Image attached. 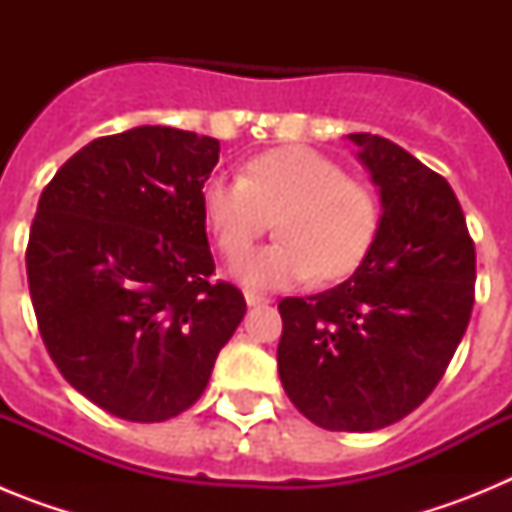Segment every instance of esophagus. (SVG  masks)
I'll return each instance as SVG.
<instances>
[{"mask_svg":"<svg viewBox=\"0 0 512 512\" xmlns=\"http://www.w3.org/2000/svg\"><path fill=\"white\" fill-rule=\"evenodd\" d=\"M269 297L256 295V292H246V305L248 307H259V305H269Z\"/></svg>","mask_w":512,"mask_h":512,"instance_id":"obj_1","label":"esophagus"}]
</instances>
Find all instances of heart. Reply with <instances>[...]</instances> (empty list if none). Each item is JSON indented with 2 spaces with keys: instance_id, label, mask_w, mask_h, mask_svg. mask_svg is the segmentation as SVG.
I'll return each mask as SVG.
<instances>
[{
  "instance_id": "heart-1",
  "label": "heart",
  "mask_w": 512,
  "mask_h": 512,
  "mask_svg": "<svg viewBox=\"0 0 512 512\" xmlns=\"http://www.w3.org/2000/svg\"><path fill=\"white\" fill-rule=\"evenodd\" d=\"M200 205L228 259L263 232L266 216L275 217L278 241L233 264V277L251 289L346 277L364 261L379 228L372 189L346 179L336 161L305 146L251 158L241 179L212 176Z\"/></svg>"
}]
</instances>
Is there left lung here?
<instances>
[{
    "instance_id": "8db88e82",
    "label": "left lung",
    "mask_w": 512,
    "mask_h": 512,
    "mask_svg": "<svg viewBox=\"0 0 512 512\" xmlns=\"http://www.w3.org/2000/svg\"><path fill=\"white\" fill-rule=\"evenodd\" d=\"M379 189L374 243L351 279L279 302V379L325 431H377L443 377L474 305L477 256L449 182L405 148L351 133Z\"/></svg>"
}]
</instances>
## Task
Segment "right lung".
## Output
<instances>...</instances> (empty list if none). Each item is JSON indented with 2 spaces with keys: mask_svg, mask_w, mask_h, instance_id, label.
I'll return each instance as SVG.
<instances>
[{
  "mask_svg": "<svg viewBox=\"0 0 512 512\" xmlns=\"http://www.w3.org/2000/svg\"><path fill=\"white\" fill-rule=\"evenodd\" d=\"M217 158L215 138L140 125L92 140L40 194L25 256L40 336L122 420L192 408L246 315L233 284H210L200 194Z\"/></svg>",
  "mask_w": 512,
  "mask_h": 512,
  "instance_id": "obj_1",
  "label": "right lung"
}]
</instances>
